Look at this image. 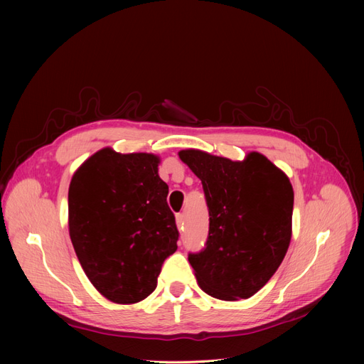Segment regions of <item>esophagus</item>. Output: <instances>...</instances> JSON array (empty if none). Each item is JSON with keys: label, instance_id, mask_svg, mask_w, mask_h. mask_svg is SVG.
<instances>
[{"label": "esophagus", "instance_id": "1", "mask_svg": "<svg viewBox=\"0 0 364 364\" xmlns=\"http://www.w3.org/2000/svg\"><path fill=\"white\" fill-rule=\"evenodd\" d=\"M176 223H177V227H178V228L183 227V224H184V215H183V214H177V215H176Z\"/></svg>", "mask_w": 364, "mask_h": 364}]
</instances>
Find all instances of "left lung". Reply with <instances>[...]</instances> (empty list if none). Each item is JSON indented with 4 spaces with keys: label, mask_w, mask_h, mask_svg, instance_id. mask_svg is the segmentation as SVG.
<instances>
[{
    "label": "left lung",
    "mask_w": 364,
    "mask_h": 364,
    "mask_svg": "<svg viewBox=\"0 0 364 364\" xmlns=\"http://www.w3.org/2000/svg\"><path fill=\"white\" fill-rule=\"evenodd\" d=\"M202 181L209 235L190 254L200 289L217 299L255 295L282 264L292 237L294 188L289 177L258 151L243 161L198 149L178 151Z\"/></svg>",
    "instance_id": "8db88e82"
}]
</instances>
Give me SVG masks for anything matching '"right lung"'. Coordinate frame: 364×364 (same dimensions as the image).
Returning a JSON list of instances; mask_svg holds the SVG:
<instances>
[{"instance_id":"right-lung-1","label":"right lung","mask_w":364,"mask_h":364,"mask_svg":"<svg viewBox=\"0 0 364 364\" xmlns=\"http://www.w3.org/2000/svg\"><path fill=\"white\" fill-rule=\"evenodd\" d=\"M161 158L105 147L70 180L69 236L88 280L114 304H136L156 289L178 230L166 203Z\"/></svg>"}]
</instances>
